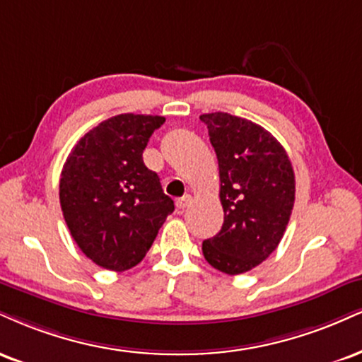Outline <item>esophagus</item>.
I'll return each mask as SVG.
<instances>
[{
  "label": "esophagus",
  "mask_w": 362,
  "mask_h": 362,
  "mask_svg": "<svg viewBox=\"0 0 362 362\" xmlns=\"http://www.w3.org/2000/svg\"><path fill=\"white\" fill-rule=\"evenodd\" d=\"M190 202H192V197H190V195H184V197H180L177 200V209L184 211L185 207L190 206Z\"/></svg>",
  "instance_id": "esophagus-1"
}]
</instances>
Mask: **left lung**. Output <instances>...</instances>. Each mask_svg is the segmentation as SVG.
Segmentation results:
<instances>
[{"label":"left lung","instance_id":"8db88e82","mask_svg":"<svg viewBox=\"0 0 362 362\" xmlns=\"http://www.w3.org/2000/svg\"><path fill=\"white\" fill-rule=\"evenodd\" d=\"M219 163L224 223L202 243L204 258L228 275L246 273L280 245L295 202V173L278 139L228 112L200 116Z\"/></svg>","mask_w":362,"mask_h":362}]
</instances>
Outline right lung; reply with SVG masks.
<instances>
[{
    "mask_svg": "<svg viewBox=\"0 0 362 362\" xmlns=\"http://www.w3.org/2000/svg\"><path fill=\"white\" fill-rule=\"evenodd\" d=\"M163 116H112L86 133L60 173V207L74 241L98 267L124 272L145 258L173 200L143 163Z\"/></svg>",
    "mask_w": 362,
    "mask_h": 362,
    "instance_id": "1",
    "label": "right lung"
}]
</instances>
